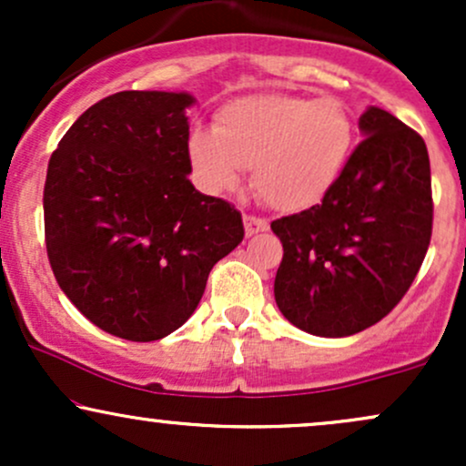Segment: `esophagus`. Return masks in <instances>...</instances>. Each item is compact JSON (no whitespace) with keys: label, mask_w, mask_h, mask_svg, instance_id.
I'll return each instance as SVG.
<instances>
[{"label":"esophagus","mask_w":466,"mask_h":466,"mask_svg":"<svg viewBox=\"0 0 466 466\" xmlns=\"http://www.w3.org/2000/svg\"><path fill=\"white\" fill-rule=\"evenodd\" d=\"M243 223H245V234H248V237H254V234L265 232V229L269 228L267 218L254 217V215H245L243 217Z\"/></svg>","instance_id":"esophagus-1"}]
</instances>
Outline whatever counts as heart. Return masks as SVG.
<instances>
[{"label": "heart", "mask_w": 466, "mask_h": 466, "mask_svg": "<svg viewBox=\"0 0 466 466\" xmlns=\"http://www.w3.org/2000/svg\"><path fill=\"white\" fill-rule=\"evenodd\" d=\"M355 140V120L339 100L258 94L223 105L215 127L192 129L188 157L208 192L232 190L254 166L251 184L260 199L296 212L333 190Z\"/></svg>", "instance_id": "1"}]
</instances>
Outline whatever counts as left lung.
<instances>
[{"label":"left lung","instance_id":"8db88e82","mask_svg":"<svg viewBox=\"0 0 466 466\" xmlns=\"http://www.w3.org/2000/svg\"><path fill=\"white\" fill-rule=\"evenodd\" d=\"M360 129L363 140L322 203L271 223L285 249L274 282L278 309L318 337H349L386 318L430 248L425 142L379 106H368Z\"/></svg>","mask_w":466,"mask_h":466}]
</instances>
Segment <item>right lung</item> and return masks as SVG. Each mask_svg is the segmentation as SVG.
<instances>
[{"label":"right lung","instance_id":"1","mask_svg":"<svg viewBox=\"0 0 466 466\" xmlns=\"http://www.w3.org/2000/svg\"><path fill=\"white\" fill-rule=\"evenodd\" d=\"M186 92H117L69 127L47 164L46 248L89 322L155 341L195 313L208 276L243 240L232 203L190 184Z\"/></svg>","mask_w":466,"mask_h":466}]
</instances>
